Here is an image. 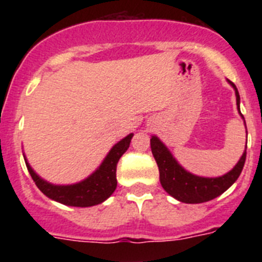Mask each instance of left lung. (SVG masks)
Wrapping results in <instances>:
<instances>
[{"label": "left lung", "instance_id": "left-lung-1", "mask_svg": "<svg viewBox=\"0 0 262 262\" xmlns=\"http://www.w3.org/2000/svg\"><path fill=\"white\" fill-rule=\"evenodd\" d=\"M228 82L235 89L236 105H237L240 113V96L237 88L230 80H228ZM240 115L244 119L242 113H240ZM151 149L152 155L156 160L157 166H159L161 186L164 187V190L169 195H172L173 198L184 203L207 202V201L214 200L221 194H223L239 178L243 166H244L245 157H247V151H244L243 156L240 157L237 164L233 166L232 170H230L224 176H221V177L210 178L200 177V176L191 174L190 172L185 170L157 136H152Z\"/></svg>", "mask_w": 262, "mask_h": 262}]
</instances>
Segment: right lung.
Wrapping results in <instances>:
<instances>
[{"label":"right lung","mask_w":262,"mask_h":262,"mask_svg":"<svg viewBox=\"0 0 262 262\" xmlns=\"http://www.w3.org/2000/svg\"><path fill=\"white\" fill-rule=\"evenodd\" d=\"M134 134H129L126 138L118 142L111 148L107 156L98 166L96 172L92 173L84 181L73 185H53L39 177L34 169L27 163L26 166L32 180L41 193L51 200L75 207H90L106 201L117 189V164L122 155L128 149L129 142Z\"/></svg>","instance_id":"obj_1"}]
</instances>
